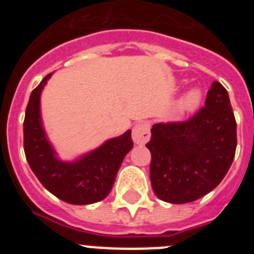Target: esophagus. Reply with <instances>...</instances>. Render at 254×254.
Instances as JSON below:
<instances>
[{
    "label": "esophagus",
    "mask_w": 254,
    "mask_h": 254,
    "mask_svg": "<svg viewBox=\"0 0 254 254\" xmlns=\"http://www.w3.org/2000/svg\"><path fill=\"white\" fill-rule=\"evenodd\" d=\"M132 138L134 143L137 145H143L146 143L150 138V126L146 122H140L134 126L132 129Z\"/></svg>",
    "instance_id": "obj_1"
}]
</instances>
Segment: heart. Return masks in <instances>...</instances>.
<instances>
[{
  "label": "heart",
  "instance_id": "1",
  "mask_svg": "<svg viewBox=\"0 0 254 254\" xmlns=\"http://www.w3.org/2000/svg\"><path fill=\"white\" fill-rule=\"evenodd\" d=\"M199 98H201V95H199L198 91H190V93L185 96V99L182 100L181 107L183 108V109H193V108H196L197 104L199 103Z\"/></svg>",
  "mask_w": 254,
  "mask_h": 254
}]
</instances>
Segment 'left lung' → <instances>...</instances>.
<instances>
[{
    "label": "left lung",
    "instance_id": "8db88e82",
    "mask_svg": "<svg viewBox=\"0 0 254 254\" xmlns=\"http://www.w3.org/2000/svg\"><path fill=\"white\" fill-rule=\"evenodd\" d=\"M146 147L159 198L187 203L211 192L228 173L237 149V122L225 87L212 82L205 105L188 120L152 126Z\"/></svg>",
    "mask_w": 254,
    "mask_h": 254
}]
</instances>
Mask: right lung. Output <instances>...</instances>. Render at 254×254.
I'll return each mask as SVG.
<instances>
[{"instance_id":"obj_1","label":"right lung","mask_w":254,"mask_h":254,"mask_svg":"<svg viewBox=\"0 0 254 254\" xmlns=\"http://www.w3.org/2000/svg\"><path fill=\"white\" fill-rule=\"evenodd\" d=\"M51 73L31 91L24 120L26 160L44 188L72 205L99 202L109 194L123 159L133 146L131 131L112 138L76 163L56 158L40 122V93Z\"/></svg>"}]
</instances>
